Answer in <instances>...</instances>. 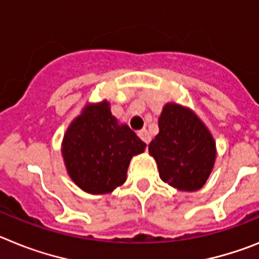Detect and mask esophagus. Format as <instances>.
Instances as JSON below:
<instances>
[{"instance_id":"obj_1","label":"esophagus","mask_w":259,"mask_h":259,"mask_svg":"<svg viewBox=\"0 0 259 259\" xmlns=\"http://www.w3.org/2000/svg\"><path fill=\"white\" fill-rule=\"evenodd\" d=\"M138 136H139V138L142 139L143 142L146 143V145H148V143H150V141H151V137H150V134H148L147 130H141V132H138Z\"/></svg>"}]
</instances>
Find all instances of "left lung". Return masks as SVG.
Listing matches in <instances>:
<instances>
[{
  "instance_id": "1",
  "label": "left lung",
  "mask_w": 259,
  "mask_h": 259,
  "mask_svg": "<svg viewBox=\"0 0 259 259\" xmlns=\"http://www.w3.org/2000/svg\"><path fill=\"white\" fill-rule=\"evenodd\" d=\"M159 176L180 192H197L217 160V143L190 108L167 103L159 117V133L148 145Z\"/></svg>"
}]
</instances>
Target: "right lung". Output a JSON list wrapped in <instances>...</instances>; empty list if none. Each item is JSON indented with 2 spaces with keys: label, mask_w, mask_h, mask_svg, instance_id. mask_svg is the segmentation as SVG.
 Listing matches in <instances>:
<instances>
[{
  "label": "right lung",
  "mask_w": 259,
  "mask_h": 259,
  "mask_svg": "<svg viewBox=\"0 0 259 259\" xmlns=\"http://www.w3.org/2000/svg\"><path fill=\"white\" fill-rule=\"evenodd\" d=\"M146 143L126 123H120L108 100L87 103L66 129L61 145L71 181L90 194H108L126 181L133 156Z\"/></svg>",
  "instance_id": "add662e5"
}]
</instances>
